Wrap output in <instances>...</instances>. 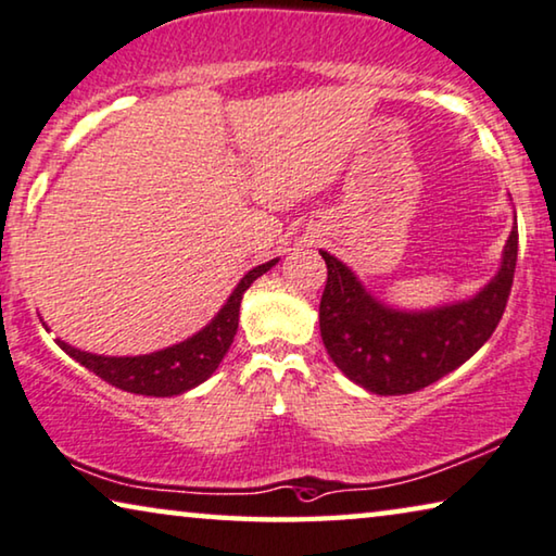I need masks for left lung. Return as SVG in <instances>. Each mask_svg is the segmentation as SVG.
<instances>
[{"instance_id": "1", "label": "left lung", "mask_w": 556, "mask_h": 556, "mask_svg": "<svg viewBox=\"0 0 556 556\" xmlns=\"http://www.w3.org/2000/svg\"><path fill=\"white\" fill-rule=\"evenodd\" d=\"M517 227L502 267L471 300L434 309H392L362 287L357 275L321 250L327 285L319 331L327 354L354 384L375 394H412L467 362L500 325L517 267Z\"/></svg>"}]
</instances>
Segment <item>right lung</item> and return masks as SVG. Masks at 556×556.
Instances as JSON below:
<instances>
[{"instance_id":"right-lung-1","label":"right lung","mask_w":556,"mask_h":556,"mask_svg":"<svg viewBox=\"0 0 556 556\" xmlns=\"http://www.w3.org/2000/svg\"><path fill=\"white\" fill-rule=\"evenodd\" d=\"M277 262L279 260H271L247 271L242 281L235 287V292L229 294L227 304L222 306L210 325L199 329L194 337L185 339V342L167 346V350L139 354V357H102V354L74 350V346L62 342V339H56V344L72 359H77L81 367L94 371L99 379H104V382H110L117 389H124V392L144 396L181 394L214 375V369L219 367V362L225 359L231 342H235L242 294L250 289L256 277L269 271Z\"/></svg>"}]
</instances>
